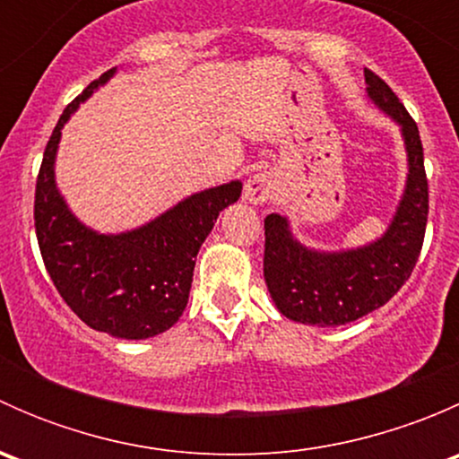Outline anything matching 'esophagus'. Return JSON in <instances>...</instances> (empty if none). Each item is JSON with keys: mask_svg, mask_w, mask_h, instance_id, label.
Wrapping results in <instances>:
<instances>
[{"mask_svg": "<svg viewBox=\"0 0 459 459\" xmlns=\"http://www.w3.org/2000/svg\"><path fill=\"white\" fill-rule=\"evenodd\" d=\"M273 191H275V184L268 173H257L248 179L247 188H244V197L251 204H264L271 200Z\"/></svg>", "mask_w": 459, "mask_h": 459, "instance_id": "34e87169", "label": "esophagus"}]
</instances>
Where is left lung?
Segmentation results:
<instances>
[{"label": "left lung", "instance_id": "left-lung-1", "mask_svg": "<svg viewBox=\"0 0 459 459\" xmlns=\"http://www.w3.org/2000/svg\"><path fill=\"white\" fill-rule=\"evenodd\" d=\"M368 97L402 126L409 179L395 217L377 242L355 251L317 253L295 242L289 221L264 220V280L281 316L293 322L340 326L384 307L418 264L429 220V179L415 119L391 86L364 71Z\"/></svg>", "mask_w": 459, "mask_h": 459}]
</instances>
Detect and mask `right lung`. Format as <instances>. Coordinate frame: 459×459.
Here are the masks:
<instances>
[{
    "label": "right lung",
    "mask_w": 459,
    "mask_h": 459,
    "mask_svg": "<svg viewBox=\"0 0 459 459\" xmlns=\"http://www.w3.org/2000/svg\"><path fill=\"white\" fill-rule=\"evenodd\" d=\"M115 68L64 108L46 143L35 186V233L41 259L64 302L82 322L124 340L169 331L188 302L200 247L221 208L238 202L242 182L195 193L142 229L100 235L73 217L55 188V152L73 110Z\"/></svg>",
    "instance_id": "right-lung-1"
}]
</instances>
